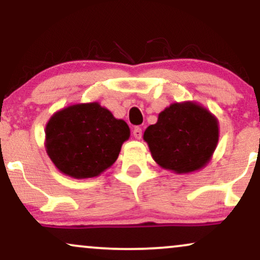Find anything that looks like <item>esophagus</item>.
<instances>
[{
	"instance_id": "34e87169",
	"label": "esophagus",
	"mask_w": 260,
	"mask_h": 260,
	"mask_svg": "<svg viewBox=\"0 0 260 260\" xmlns=\"http://www.w3.org/2000/svg\"><path fill=\"white\" fill-rule=\"evenodd\" d=\"M133 136H134V138L136 139H140L142 138V136H143V133H142V128L140 127H136L133 129Z\"/></svg>"
}]
</instances>
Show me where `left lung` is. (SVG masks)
I'll return each instance as SVG.
<instances>
[{
	"label": "left lung",
	"instance_id": "obj_1",
	"mask_svg": "<svg viewBox=\"0 0 260 260\" xmlns=\"http://www.w3.org/2000/svg\"><path fill=\"white\" fill-rule=\"evenodd\" d=\"M151 156L175 174H189L208 165L219 142V121L194 101L174 103L145 129Z\"/></svg>",
	"mask_w": 260,
	"mask_h": 260
}]
</instances>
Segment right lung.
I'll return each mask as SVG.
<instances>
[{"instance_id": "obj_1", "label": "right lung", "mask_w": 260, "mask_h": 260, "mask_svg": "<svg viewBox=\"0 0 260 260\" xmlns=\"http://www.w3.org/2000/svg\"><path fill=\"white\" fill-rule=\"evenodd\" d=\"M129 136L126 122L96 101L74 104L50 117L45 149L62 174L83 180L111 168Z\"/></svg>"}]
</instances>
